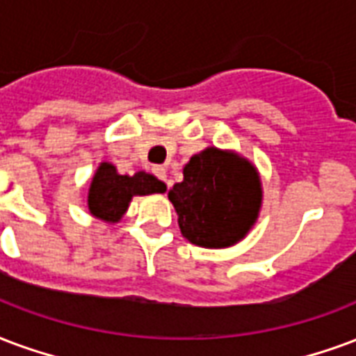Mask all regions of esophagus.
<instances>
[{
    "mask_svg": "<svg viewBox=\"0 0 356 356\" xmlns=\"http://www.w3.org/2000/svg\"><path fill=\"white\" fill-rule=\"evenodd\" d=\"M152 171H154V175H156L160 181H168V171H165L164 165H154ZM168 185H170V183H168Z\"/></svg>",
    "mask_w": 356,
    "mask_h": 356,
    "instance_id": "obj_1",
    "label": "esophagus"
}]
</instances>
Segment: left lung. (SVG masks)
<instances>
[{"label": "left lung", "instance_id": "left-lung-1", "mask_svg": "<svg viewBox=\"0 0 356 356\" xmlns=\"http://www.w3.org/2000/svg\"><path fill=\"white\" fill-rule=\"evenodd\" d=\"M168 198L191 243L225 249L247 236L259 218L262 185L257 168L232 151L207 147L183 168Z\"/></svg>", "mask_w": 356, "mask_h": 356}]
</instances>
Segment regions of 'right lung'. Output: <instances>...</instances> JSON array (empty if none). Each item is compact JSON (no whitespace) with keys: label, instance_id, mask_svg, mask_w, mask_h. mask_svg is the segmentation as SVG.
<instances>
[{"label":"right lung","instance_id":"right-lung-1","mask_svg":"<svg viewBox=\"0 0 356 356\" xmlns=\"http://www.w3.org/2000/svg\"><path fill=\"white\" fill-rule=\"evenodd\" d=\"M165 185L151 173L138 171L136 175H120L109 162H102L94 173L88 191V209L105 222H118L134 196L162 194Z\"/></svg>","mask_w":356,"mask_h":356}]
</instances>
